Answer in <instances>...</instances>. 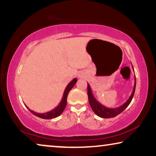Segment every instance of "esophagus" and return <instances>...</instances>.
I'll list each match as a JSON object with an SVG mask.
<instances>
[{"label":"esophagus","mask_w":156,"mask_h":156,"mask_svg":"<svg viewBox=\"0 0 156 156\" xmlns=\"http://www.w3.org/2000/svg\"><path fill=\"white\" fill-rule=\"evenodd\" d=\"M79 77H82V76H79Z\"/></svg>","instance_id":"34e87169"}]
</instances>
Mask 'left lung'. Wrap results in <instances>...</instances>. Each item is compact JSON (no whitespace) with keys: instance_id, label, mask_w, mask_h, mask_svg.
I'll return each instance as SVG.
<instances>
[{"instance_id":"8db88e82","label":"left lung","mask_w":156,"mask_h":156,"mask_svg":"<svg viewBox=\"0 0 156 156\" xmlns=\"http://www.w3.org/2000/svg\"><path fill=\"white\" fill-rule=\"evenodd\" d=\"M132 67H133V66H132ZM136 86V79L135 76V82H134V87H133V91H132L130 97L129 98V99L126 100V102H125L122 105H121V106L118 107L117 108H107L105 106H104V105H102L101 103H100V102L98 101L96 98H95L94 94L92 93L90 85H89V83H87V95H88L89 105H90L93 112L96 113L98 116H99V117H101L103 118H111L115 117V116L120 114L121 112H122L123 111L129 106V105L130 104V102L132 100V98H133V97L134 96V93H135Z\"/></svg>"}]
</instances>
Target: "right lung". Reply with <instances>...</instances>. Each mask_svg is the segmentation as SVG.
<instances>
[{"label": "right lung", "mask_w": 156, "mask_h": 156, "mask_svg": "<svg viewBox=\"0 0 156 156\" xmlns=\"http://www.w3.org/2000/svg\"><path fill=\"white\" fill-rule=\"evenodd\" d=\"M77 80H78L77 78H74L68 84L67 87L65 88L64 94H63L61 101H60L58 105V106L55 108V109L49 111V112H48L43 113L34 112V111L30 110L27 106H26L25 105L31 113H33L34 115L38 116V117L41 118H43V119H52V118H56V117H58V116H59L60 115H61V113L63 112V111H64L66 105H67V98L69 92L71 89L73 87V86L75 85V84L76 83Z\"/></svg>", "instance_id": "add662e5"}]
</instances>
